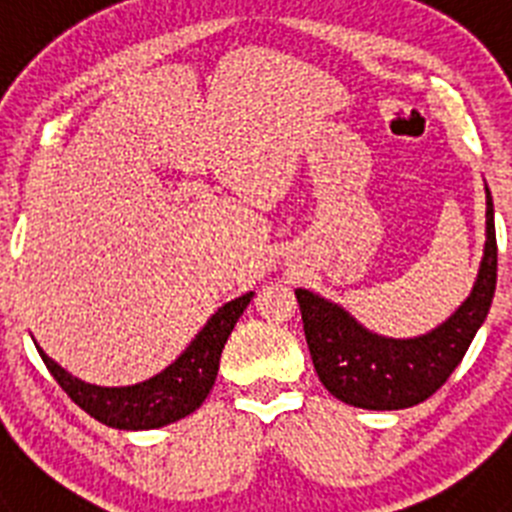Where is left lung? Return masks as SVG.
<instances>
[{
  "label": "left lung",
  "instance_id": "1",
  "mask_svg": "<svg viewBox=\"0 0 512 512\" xmlns=\"http://www.w3.org/2000/svg\"><path fill=\"white\" fill-rule=\"evenodd\" d=\"M487 189V187H485ZM497 284L495 210L487 189V241L472 295L446 323L418 338H384L341 305L295 289L307 348L320 382L346 405L402 410L428 400L451 377L490 312Z\"/></svg>",
  "mask_w": 512,
  "mask_h": 512
}]
</instances>
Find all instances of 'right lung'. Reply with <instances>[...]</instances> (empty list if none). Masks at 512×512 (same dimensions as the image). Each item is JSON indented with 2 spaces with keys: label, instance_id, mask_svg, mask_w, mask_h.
I'll return each instance as SVG.
<instances>
[{
  "label": "right lung",
  "instance_id": "obj_1",
  "mask_svg": "<svg viewBox=\"0 0 512 512\" xmlns=\"http://www.w3.org/2000/svg\"><path fill=\"white\" fill-rule=\"evenodd\" d=\"M251 297L253 292H246L243 297L225 302L174 364L166 366L156 377L130 384V387H97V384L81 382L61 369L51 356H45L40 346L38 354L53 379L61 384V390L94 420L110 428H120V431L161 428V425L176 423L179 418H187L210 395L225 341Z\"/></svg>",
  "mask_w": 512,
  "mask_h": 512
}]
</instances>
